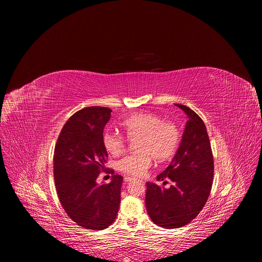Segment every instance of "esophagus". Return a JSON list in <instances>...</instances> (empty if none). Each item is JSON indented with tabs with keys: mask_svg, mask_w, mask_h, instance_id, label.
<instances>
[{
	"mask_svg": "<svg viewBox=\"0 0 262 262\" xmlns=\"http://www.w3.org/2000/svg\"><path fill=\"white\" fill-rule=\"evenodd\" d=\"M134 180H136V178H134V177H129V176H125L124 177V181L125 182H130V181H134Z\"/></svg>",
	"mask_w": 262,
	"mask_h": 262,
	"instance_id": "34e87169",
	"label": "esophagus"
}]
</instances>
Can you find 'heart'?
Masks as SVG:
<instances>
[{"label": "heart", "mask_w": 262, "mask_h": 262, "mask_svg": "<svg viewBox=\"0 0 262 262\" xmlns=\"http://www.w3.org/2000/svg\"><path fill=\"white\" fill-rule=\"evenodd\" d=\"M122 126L129 140L137 139L136 146L139 150L117 162V169L128 176H144L151 167L152 158L159 162L169 160L180 142V132L174 122L164 121L161 116L148 112L127 117ZM102 143L110 155L118 157L124 152L127 139L116 133L105 132Z\"/></svg>", "instance_id": "heart-1"}]
</instances>
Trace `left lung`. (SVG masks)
Segmentation results:
<instances>
[{
  "label": "left lung",
  "mask_w": 262,
  "mask_h": 262,
  "mask_svg": "<svg viewBox=\"0 0 262 262\" xmlns=\"http://www.w3.org/2000/svg\"><path fill=\"white\" fill-rule=\"evenodd\" d=\"M188 115L180 145L170 165L157 176L166 189L147 182L145 204L158 226L174 229L192 222L204 207L212 186L213 157L203 120L189 106L175 103Z\"/></svg>",
  "instance_id": "8db88e82"
}]
</instances>
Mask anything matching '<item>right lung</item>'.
I'll return each mask as SVG.
<instances>
[{"label": "right lung", "mask_w": 262, "mask_h": 262, "mask_svg": "<svg viewBox=\"0 0 262 262\" xmlns=\"http://www.w3.org/2000/svg\"><path fill=\"white\" fill-rule=\"evenodd\" d=\"M111 112L103 106L78 111L63 126L55 147L54 177L59 200L73 222L91 230L107 228L120 206L123 177L116 174L110 183L96 182L105 170L107 152L102 137ZM108 172L114 174L113 170Z\"/></svg>", "instance_id": "obj_1"}]
</instances>
